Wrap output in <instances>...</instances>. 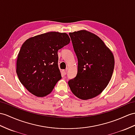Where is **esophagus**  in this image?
Returning <instances> with one entry per match:
<instances>
[{
	"label": "esophagus",
	"instance_id": "esophagus-1",
	"mask_svg": "<svg viewBox=\"0 0 135 135\" xmlns=\"http://www.w3.org/2000/svg\"><path fill=\"white\" fill-rule=\"evenodd\" d=\"M66 72H67V70H63V71H62V73H63V74L64 75H65L66 74Z\"/></svg>",
	"mask_w": 135,
	"mask_h": 135
}]
</instances>
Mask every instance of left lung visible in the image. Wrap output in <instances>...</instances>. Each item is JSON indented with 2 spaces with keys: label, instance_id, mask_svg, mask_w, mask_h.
<instances>
[{
  "label": "left lung",
  "instance_id": "left-lung-1",
  "mask_svg": "<svg viewBox=\"0 0 135 135\" xmlns=\"http://www.w3.org/2000/svg\"><path fill=\"white\" fill-rule=\"evenodd\" d=\"M69 35L78 59V70L68 85L78 98L91 99L109 84L114 69L113 54L100 37L90 31L82 30Z\"/></svg>",
  "mask_w": 135,
  "mask_h": 135
}]
</instances>
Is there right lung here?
Listing matches in <instances>:
<instances>
[{
    "label": "right lung",
    "instance_id": "obj_1",
    "mask_svg": "<svg viewBox=\"0 0 135 135\" xmlns=\"http://www.w3.org/2000/svg\"><path fill=\"white\" fill-rule=\"evenodd\" d=\"M69 35L52 31L29 38L20 49L16 71L22 85L38 97L50 94L61 79L58 50L70 43Z\"/></svg>",
    "mask_w": 135,
    "mask_h": 135
}]
</instances>
